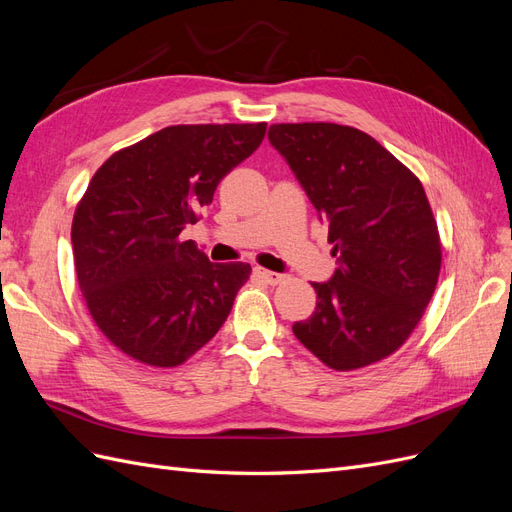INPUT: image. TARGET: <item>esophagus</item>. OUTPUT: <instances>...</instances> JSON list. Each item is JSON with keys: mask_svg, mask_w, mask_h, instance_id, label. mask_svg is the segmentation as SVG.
I'll return each mask as SVG.
<instances>
[{"mask_svg": "<svg viewBox=\"0 0 512 512\" xmlns=\"http://www.w3.org/2000/svg\"><path fill=\"white\" fill-rule=\"evenodd\" d=\"M254 273L260 277L262 282H267V284H271V286H275V284H280V282H284V275L282 273H275V271H267V269H260V267H256L254 269Z\"/></svg>", "mask_w": 512, "mask_h": 512, "instance_id": "esophagus-1", "label": "esophagus"}]
</instances>
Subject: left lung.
<instances>
[{
    "instance_id": "8db88e82",
    "label": "left lung",
    "mask_w": 512,
    "mask_h": 512,
    "mask_svg": "<svg viewBox=\"0 0 512 512\" xmlns=\"http://www.w3.org/2000/svg\"><path fill=\"white\" fill-rule=\"evenodd\" d=\"M269 143L329 226L337 269L314 282V314L292 333L350 371L406 342L438 284L442 247L421 181L369 134L339 123H275Z\"/></svg>"
}]
</instances>
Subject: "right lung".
<instances>
[{
    "mask_svg": "<svg viewBox=\"0 0 512 512\" xmlns=\"http://www.w3.org/2000/svg\"><path fill=\"white\" fill-rule=\"evenodd\" d=\"M265 132L170 126L113 153L89 181L72 220L76 280L100 331L132 359L181 365L226 322L252 267L209 262L179 237Z\"/></svg>",
    "mask_w": 512,
    "mask_h": 512,
    "instance_id": "obj_1",
    "label": "right lung"
}]
</instances>
